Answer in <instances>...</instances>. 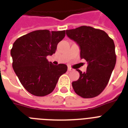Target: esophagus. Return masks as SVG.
I'll return each instance as SVG.
<instances>
[{
  "label": "esophagus",
  "instance_id": "esophagus-1",
  "mask_svg": "<svg viewBox=\"0 0 128 128\" xmlns=\"http://www.w3.org/2000/svg\"><path fill=\"white\" fill-rule=\"evenodd\" d=\"M68 71H73V70H73V69H72V68H70V67H68Z\"/></svg>",
  "mask_w": 128,
  "mask_h": 128
}]
</instances>
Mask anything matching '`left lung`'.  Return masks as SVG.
<instances>
[{
	"label": "left lung",
	"mask_w": 128,
	"mask_h": 128,
	"mask_svg": "<svg viewBox=\"0 0 128 128\" xmlns=\"http://www.w3.org/2000/svg\"><path fill=\"white\" fill-rule=\"evenodd\" d=\"M66 34L79 45L80 58L88 64L86 72L77 70L80 78L72 82L73 89L84 98L96 97L105 89L115 67L114 40L104 30L87 26L66 30Z\"/></svg>",
	"instance_id": "left-lung-1"
}]
</instances>
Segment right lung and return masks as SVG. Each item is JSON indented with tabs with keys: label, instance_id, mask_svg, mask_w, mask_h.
<instances>
[{
	"label": "right lung",
	"instance_id": "add662e5",
	"mask_svg": "<svg viewBox=\"0 0 128 128\" xmlns=\"http://www.w3.org/2000/svg\"><path fill=\"white\" fill-rule=\"evenodd\" d=\"M65 30H38L20 37L10 50L12 68L23 87L29 93L44 96L54 90L60 76L66 73V64L56 66L46 57L55 53Z\"/></svg>",
	"mask_w": 128,
	"mask_h": 128
}]
</instances>
